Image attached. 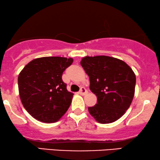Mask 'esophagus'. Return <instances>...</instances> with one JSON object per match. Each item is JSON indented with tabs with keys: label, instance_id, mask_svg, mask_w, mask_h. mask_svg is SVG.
Instances as JSON below:
<instances>
[{
	"label": "esophagus",
	"instance_id": "1",
	"mask_svg": "<svg viewBox=\"0 0 160 160\" xmlns=\"http://www.w3.org/2000/svg\"><path fill=\"white\" fill-rule=\"evenodd\" d=\"M79 93H80V95H85L88 93V91L84 87H82L81 88H80Z\"/></svg>",
	"mask_w": 160,
	"mask_h": 160
}]
</instances>
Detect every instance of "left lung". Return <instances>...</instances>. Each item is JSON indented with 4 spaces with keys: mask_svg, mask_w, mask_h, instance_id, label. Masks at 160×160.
Instances as JSON below:
<instances>
[{
    "mask_svg": "<svg viewBox=\"0 0 160 160\" xmlns=\"http://www.w3.org/2000/svg\"><path fill=\"white\" fill-rule=\"evenodd\" d=\"M80 64L89 77V88L97 103L88 112L98 123L109 124L126 112L135 94L136 75L121 59L108 56L85 57Z\"/></svg>",
    "mask_w": 160,
    "mask_h": 160,
    "instance_id": "obj_1",
    "label": "left lung"
}]
</instances>
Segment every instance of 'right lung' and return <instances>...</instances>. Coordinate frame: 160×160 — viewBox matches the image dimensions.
Wrapping results in <instances>:
<instances>
[{"instance_id": "add662e5", "label": "right lung", "mask_w": 160, "mask_h": 160, "mask_svg": "<svg viewBox=\"0 0 160 160\" xmlns=\"http://www.w3.org/2000/svg\"><path fill=\"white\" fill-rule=\"evenodd\" d=\"M72 58L45 57L36 58L24 66L18 75L21 101L36 120L54 123L70 107L74 94L62 80V73Z\"/></svg>"}]
</instances>
